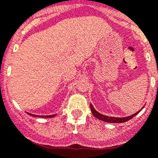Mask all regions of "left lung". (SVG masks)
Here are the masks:
<instances>
[{"label": "left lung", "instance_id": "obj_1", "mask_svg": "<svg viewBox=\"0 0 158 158\" xmlns=\"http://www.w3.org/2000/svg\"><path fill=\"white\" fill-rule=\"evenodd\" d=\"M90 108H91L92 113H93V115H94L96 118H99V119H100V120H102V121H104V122L113 123H120L127 122V121L130 120L131 118H133L134 116H135L137 114H139V112L140 111H138V112L135 113V114H133L132 115H130V116H127V117L116 118V117H110V116H107V115H102V114H100V113H99L98 111H96V110L94 109V107H93V106L92 105V104H90Z\"/></svg>", "mask_w": 158, "mask_h": 158}]
</instances>
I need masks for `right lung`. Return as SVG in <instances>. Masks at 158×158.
<instances>
[{
    "mask_svg": "<svg viewBox=\"0 0 158 158\" xmlns=\"http://www.w3.org/2000/svg\"><path fill=\"white\" fill-rule=\"evenodd\" d=\"M28 115H31V116H34V117H43V118H52V117L55 116V115H32L31 113H28Z\"/></svg>",
    "mask_w": 158,
    "mask_h": 158,
    "instance_id": "1",
    "label": "right lung"
}]
</instances>
